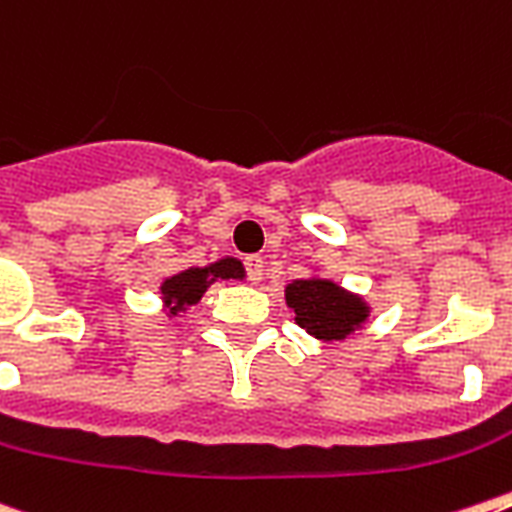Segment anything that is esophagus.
I'll return each mask as SVG.
<instances>
[{"label":"esophagus","instance_id":"obj_1","mask_svg":"<svg viewBox=\"0 0 512 512\" xmlns=\"http://www.w3.org/2000/svg\"><path fill=\"white\" fill-rule=\"evenodd\" d=\"M244 270H247V278L252 283H260L263 281V273H265V263L260 255H249L244 257Z\"/></svg>","mask_w":512,"mask_h":512}]
</instances>
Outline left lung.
Returning <instances> with one entry per match:
<instances>
[{
  "label": "left lung",
  "mask_w": 512,
  "mask_h": 512,
  "mask_svg": "<svg viewBox=\"0 0 512 512\" xmlns=\"http://www.w3.org/2000/svg\"><path fill=\"white\" fill-rule=\"evenodd\" d=\"M286 304L294 309L296 325L320 341H343L369 315V307L359 296L325 278L289 283Z\"/></svg>",
  "instance_id": "1"
}]
</instances>
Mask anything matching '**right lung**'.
Returning <instances> with one entry per match:
<instances>
[{
	"mask_svg": "<svg viewBox=\"0 0 512 512\" xmlns=\"http://www.w3.org/2000/svg\"><path fill=\"white\" fill-rule=\"evenodd\" d=\"M218 278H244L242 263L234 260V257H226V260H218L208 268H190L166 278L161 286V294L166 307H169V315H179V312H184V307H192V304L200 302L205 289Z\"/></svg>",
	"mask_w": 512,
	"mask_h": 512,
	"instance_id": "obj_1",
	"label": "right lung"
}]
</instances>
